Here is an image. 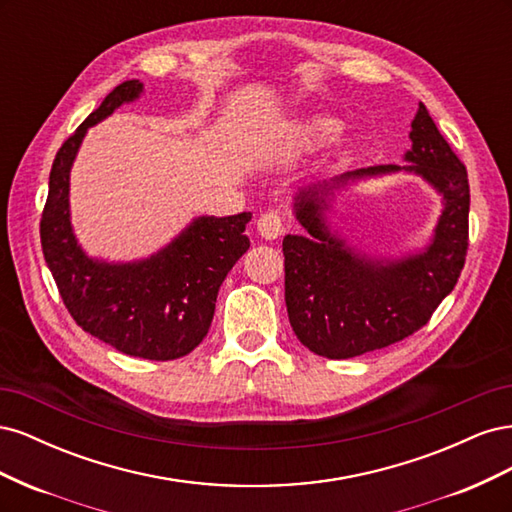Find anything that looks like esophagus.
<instances>
[{
	"label": "esophagus",
	"instance_id": "obj_1",
	"mask_svg": "<svg viewBox=\"0 0 512 512\" xmlns=\"http://www.w3.org/2000/svg\"><path fill=\"white\" fill-rule=\"evenodd\" d=\"M256 228H258L262 239L275 241V239H280V237L284 235V232H286V222H284V218H282V213L267 211V213H262L260 218H258Z\"/></svg>",
	"mask_w": 512,
	"mask_h": 512
}]
</instances>
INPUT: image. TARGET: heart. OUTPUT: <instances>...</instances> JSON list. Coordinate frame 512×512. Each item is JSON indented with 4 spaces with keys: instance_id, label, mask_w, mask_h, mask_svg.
Listing matches in <instances>:
<instances>
[{
    "instance_id": "heart-1",
    "label": "heart",
    "mask_w": 512,
    "mask_h": 512,
    "mask_svg": "<svg viewBox=\"0 0 512 512\" xmlns=\"http://www.w3.org/2000/svg\"><path fill=\"white\" fill-rule=\"evenodd\" d=\"M335 130V123L331 119H324V117H318V119H312L307 123V136L312 138L314 143H320L324 141V138H329Z\"/></svg>"
}]
</instances>
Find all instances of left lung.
Listing matches in <instances>:
<instances>
[{
  "label": "left lung",
  "instance_id": "8db88e82",
  "mask_svg": "<svg viewBox=\"0 0 512 512\" xmlns=\"http://www.w3.org/2000/svg\"><path fill=\"white\" fill-rule=\"evenodd\" d=\"M410 141L406 160L412 164L404 168L423 175L444 194L436 237L423 254L380 265L350 252L322 218L324 194L333 185L401 170L395 164L359 168L333 183L305 188L294 198L297 220L309 237L286 235L282 243L288 318L299 342L327 359L374 352L425 327L466 265L468 170L423 102L412 121Z\"/></svg>",
  "mask_w": 512,
  "mask_h": 512
}]
</instances>
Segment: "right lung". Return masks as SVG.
Listing matches in <instances>:
<instances>
[{
	"label": "right lung",
	"instance_id": "right-lung-1",
	"mask_svg": "<svg viewBox=\"0 0 512 512\" xmlns=\"http://www.w3.org/2000/svg\"><path fill=\"white\" fill-rule=\"evenodd\" d=\"M143 85H117L59 147L40 220V241L64 305L83 331L115 350L149 361H173L203 342L228 271L247 252L250 211L198 218L162 252L132 265L91 260L70 226V166L89 126L138 98Z\"/></svg>",
	"mask_w": 512,
	"mask_h": 512
}]
</instances>
